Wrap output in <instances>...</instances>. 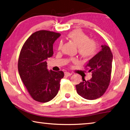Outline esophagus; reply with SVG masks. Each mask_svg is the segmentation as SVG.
I'll use <instances>...</instances> for the list:
<instances>
[{
	"label": "esophagus",
	"instance_id": "esophagus-1",
	"mask_svg": "<svg viewBox=\"0 0 130 130\" xmlns=\"http://www.w3.org/2000/svg\"><path fill=\"white\" fill-rule=\"evenodd\" d=\"M72 73H70V72H65V75L66 76H71Z\"/></svg>",
	"mask_w": 130,
	"mask_h": 130
}]
</instances>
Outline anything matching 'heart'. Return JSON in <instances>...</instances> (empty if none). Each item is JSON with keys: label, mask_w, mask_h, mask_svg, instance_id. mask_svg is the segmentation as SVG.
Listing matches in <instances>:
<instances>
[{"label": "heart", "mask_w": 130, "mask_h": 130, "mask_svg": "<svg viewBox=\"0 0 130 130\" xmlns=\"http://www.w3.org/2000/svg\"><path fill=\"white\" fill-rule=\"evenodd\" d=\"M68 38L72 41L74 45L77 46L78 53L85 60L91 58L96 54L97 47V43L93 39L89 38L85 32L81 30H73L70 31L68 34ZM62 43L60 42L58 44V50L62 49ZM70 62L76 63L78 62L77 58H70Z\"/></svg>", "instance_id": "heart-1"}]
</instances>
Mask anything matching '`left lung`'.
<instances>
[{"mask_svg":"<svg viewBox=\"0 0 130 130\" xmlns=\"http://www.w3.org/2000/svg\"><path fill=\"white\" fill-rule=\"evenodd\" d=\"M102 49L89 60L85 69L92 72L89 80L83 81L76 85L79 95L87 100H95L102 96L111 81L113 55L109 46L102 45Z\"/></svg>","mask_w":130,"mask_h":130,"instance_id":"obj_1","label":"left lung"}]
</instances>
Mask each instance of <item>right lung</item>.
Here are the masks:
<instances>
[{
  "instance_id": "obj_1",
  "label": "right lung",
  "mask_w": 130,
  "mask_h": 130,
  "mask_svg": "<svg viewBox=\"0 0 130 130\" xmlns=\"http://www.w3.org/2000/svg\"><path fill=\"white\" fill-rule=\"evenodd\" d=\"M58 32L39 30L28 37L19 54V76L31 97L41 103L48 102L58 93L62 71H48L47 58L53 55V45L60 36Z\"/></svg>"
}]
</instances>
